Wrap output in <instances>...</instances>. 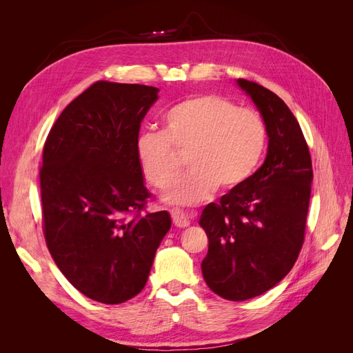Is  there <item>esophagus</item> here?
I'll return each instance as SVG.
<instances>
[{"label": "esophagus", "mask_w": 353, "mask_h": 353, "mask_svg": "<svg viewBox=\"0 0 353 353\" xmlns=\"http://www.w3.org/2000/svg\"><path fill=\"white\" fill-rule=\"evenodd\" d=\"M170 216H172V221L178 228H187L190 225L188 218L184 215V212H181L179 209L170 210Z\"/></svg>", "instance_id": "34e87169"}]
</instances>
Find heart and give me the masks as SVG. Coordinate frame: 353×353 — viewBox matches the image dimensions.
Returning <instances> with one entry per match:
<instances>
[{
  "label": "heart",
  "instance_id": "1",
  "mask_svg": "<svg viewBox=\"0 0 353 353\" xmlns=\"http://www.w3.org/2000/svg\"><path fill=\"white\" fill-rule=\"evenodd\" d=\"M266 147L262 116L215 94H203L172 105L163 114V130L144 131L135 150L145 181L168 187L179 172L176 153H187L190 172L163 194L169 205L194 206L221 185L237 190L253 176Z\"/></svg>",
  "mask_w": 353,
  "mask_h": 353
}]
</instances>
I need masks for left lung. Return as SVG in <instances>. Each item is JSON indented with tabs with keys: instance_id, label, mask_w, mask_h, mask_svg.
Masks as SVG:
<instances>
[{
	"instance_id": "8db88e82",
	"label": "left lung",
	"mask_w": 353,
	"mask_h": 353,
	"mask_svg": "<svg viewBox=\"0 0 353 353\" xmlns=\"http://www.w3.org/2000/svg\"><path fill=\"white\" fill-rule=\"evenodd\" d=\"M266 125L263 165L200 215L209 249L203 279L213 293L241 302L261 296L290 272L302 249L312 162L301 125L287 104L262 85L236 81Z\"/></svg>"
}]
</instances>
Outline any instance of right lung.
Instances as JSON below:
<instances>
[{
	"mask_svg": "<svg viewBox=\"0 0 353 353\" xmlns=\"http://www.w3.org/2000/svg\"><path fill=\"white\" fill-rule=\"evenodd\" d=\"M157 94L140 83L95 82L61 112L44 145L48 250L68 281L95 302L123 303L143 290L172 223L166 210L140 213L150 193L135 144Z\"/></svg>",
	"mask_w": 353,
	"mask_h": 353,
	"instance_id": "obj_1",
	"label": "right lung"
}]
</instances>
